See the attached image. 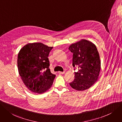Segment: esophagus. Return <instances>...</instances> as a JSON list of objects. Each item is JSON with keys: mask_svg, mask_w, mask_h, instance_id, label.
Segmentation results:
<instances>
[{"mask_svg": "<svg viewBox=\"0 0 122 122\" xmlns=\"http://www.w3.org/2000/svg\"><path fill=\"white\" fill-rule=\"evenodd\" d=\"M65 73V71H64V72H61V71H58V74H62V75H63V74H64Z\"/></svg>", "mask_w": 122, "mask_h": 122, "instance_id": "34e87169", "label": "esophagus"}]
</instances>
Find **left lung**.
Returning <instances> with one entry per match:
<instances>
[{"instance_id": "8db88e82", "label": "left lung", "mask_w": 122, "mask_h": 122, "mask_svg": "<svg viewBox=\"0 0 122 122\" xmlns=\"http://www.w3.org/2000/svg\"><path fill=\"white\" fill-rule=\"evenodd\" d=\"M69 49L73 53V66L78 67L71 86L79 91L89 89L98 80L101 69L100 57L96 45L82 39L72 43Z\"/></svg>"}]
</instances>
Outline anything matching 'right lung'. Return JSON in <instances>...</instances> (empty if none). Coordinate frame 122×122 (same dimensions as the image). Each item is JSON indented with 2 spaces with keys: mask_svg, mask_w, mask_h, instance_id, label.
Returning <instances> with one entry per match:
<instances>
[{
  "mask_svg": "<svg viewBox=\"0 0 122 122\" xmlns=\"http://www.w3.org/2000/svg\"><path fill=\"white\" fill-rule=\"evenodd\" d=\"M52 48L41 42L29 43L18 52L19 74L24 85L33 92L42 94L53 84L56 75L51 72L48 58Z\"/></svg>",
  "mask_w": 122,
  "mask_h": 122,
  "instance_id": "obj_1",
  "label": "right lung"
}]
</instances>
